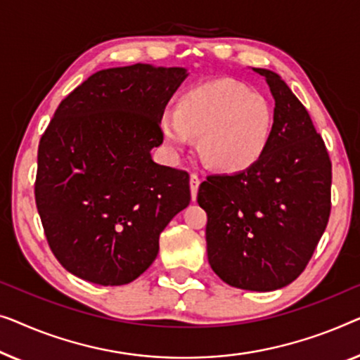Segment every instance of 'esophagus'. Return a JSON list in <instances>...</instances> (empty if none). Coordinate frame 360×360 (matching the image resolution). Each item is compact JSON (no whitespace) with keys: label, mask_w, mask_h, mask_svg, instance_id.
Segmentation results:
<instances>
[{"label":"esophagus","mask_w":360,"mask_h":360,"mask_svg":"<svg viewBox=\"0 0 360 360\" xmlns=\"http://www.w3.org/2000/svg\"><path fill=\"white\" fill-rule=\"evenodd\" d=\"M189 184H191L192 202H195V199H197V191H199V186H200V178H199V176H197V174H191Z\"/></svg>","instance_id":"obj_1"}]
</instances>
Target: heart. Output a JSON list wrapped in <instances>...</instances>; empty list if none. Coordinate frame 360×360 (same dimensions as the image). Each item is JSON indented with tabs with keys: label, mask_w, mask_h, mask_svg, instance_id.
<instances>
[{
	"label": "heart",
	"mask_w": 360,
	"mask_h": 360,
	"mask_svg": "<svg viewBox=\"0 0 360 360\" xmlns=\"http://www.w3.org/2000/svg\"><path fill=\"white\" fill-rule=\"evenodd\" d=\"M274 110L269 101L233 79H214L187 89L176 112L160 119V134L174 153L200 135L199 150L207 165L221 173H243L264 156Z\"/></svg>",
	"instance_id": "obj_1"
}]
</instances>
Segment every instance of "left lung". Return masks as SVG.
Instances as JSON below:
<instances>
[{
  "label": "left lung",
  "mask_w": 360,
  "mask_h": 360,
  "mask_svg": "<svg viewBox=\"0 0 360 360\" xmlns=\"http://www.w3.org/2000/svg\"><path fill=\"white\" fill-rule=\"evenodd\" d=\"M274 98V127L252 168L209 176L197 202L207 212V257L221 281L271 292L305 269L331 210V161L307 109L279 75L252 68Z\"/></svg>",
  "instance_id": "left-lung-1"
}]
</instances>
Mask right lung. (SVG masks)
I'll list each match as a JSON object with an SVG mask.
<instances>
[{"instance_id": "obj_1", "label": "right lung", "mask_w": 360, "mask_h": 360, "mask_svg": "<svg viewBox=\"0 0 360 360\" xmlns=\"http://www.w3.org/2000/svg\"><path fill=\"white\" fill-rule=\"evenodd\" d=\"M187 77L148 63L101 70L55 110L39 145L35 202L50 250L79 279L135 281L189 205V174L151 158L166 104Z\"/></svg>"}]
</instances>
